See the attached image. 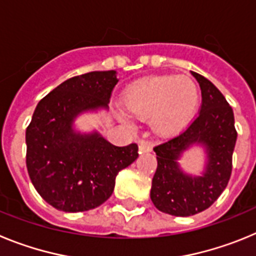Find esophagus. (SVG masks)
<instances>
[{
	"label": "esophagus",
	"mask_w": 256,
	"mask_h": 256,
	"mask_svg": "<svg viewBox=\"0 0 256 256\" xmlns=\"http://www.w3.org/2000/svg\"><path fill=\"white\" fill-rule=\"evenodd\" d=\"M138 150H140V154L150 152V151L152 150V146H151V144H148V142L141 141L138 144Z\"/></svg>",
	"instance_id": "esophagus-1"
}]
</instances>
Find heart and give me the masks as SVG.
Segmentation results:
<instances>
[{"label": "heart", "instance_id": "b5f03b06", "mask_svg": "<svg viewBox=\"0 0 256 256\" xmlns=\"http://www.w3.org/2000/svg\"><path fill=\"white\" fill-rule=\"evenodd\" d=\"M198 104V87L186 76H151L126 94V108L141 119L151 116L154 130L160 134L182 130L195 114Z\"/></svg>", "mask_w": 256, "mask_h": 256}]
</instances>
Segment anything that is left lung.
Wrapping results in <instances>:
<instances>
[{"label": "left lung", "mask_w": 256, "mask_h": 256, "mask_svg": "<svg viewBox=\"0 0 256 256\" xmlns=\"http://www.w3.org/2000/svg\"><path fill=\"white\" fill-rule=\"evenodd\" d=\"M201 88L198 116L187 128L154 148L158 168L150 198L156 209L176 216L204 212L227 187L232 173V155L237 140L234 110L209 79L192 72ZM195 143L204 144L208 162L201 178L183 174L176 160Z\"/></svg>", "instance_id": "left-lung-1"}]
</instances>
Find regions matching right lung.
Here are the masks:
<instances>
[{"instance_id": "right-lung-1", "label": "right lung", "mask_w": 256, "mask_h": 256, "mask_svg": "<svg viewBox=\"0 0 256 256\" xmlns=\"http://www.w3.org/2000/svg\"><path fill=\"white\" fill-rule=\"evenodd\" d=\"M116 72H91L68 79L38 102L26 132V169L46 202L66 212L104 204L115 177L138 158V146H114L97 132L80 134L73 122L80 112L108 108Z\"/></svg>"}]
</instances>
